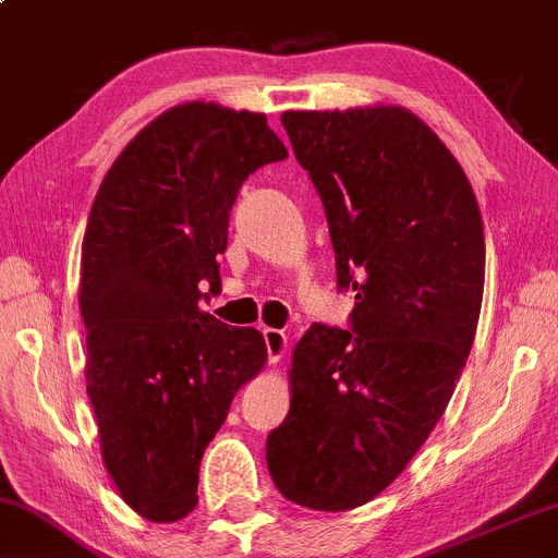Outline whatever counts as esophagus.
I'll list each match as a JSON object with an SVG mask.
<instances>
[{
  "instance_id": "1",
  "label": "esophagus",
  "mask_w": 558,
  "mask_h": 558,
  "mask_svg": "<svg viewBox=\"0 0 558 558\" xmlns=\"http://www.w3.org/2000/svg\"><path fill=\"white\" fill-rule=\"evenodd\" d=\"M264 339L268 349V362H281L287 354V347H290V339H287L284 331H277V328H264Z\"/></svg>"
}]
</instances>
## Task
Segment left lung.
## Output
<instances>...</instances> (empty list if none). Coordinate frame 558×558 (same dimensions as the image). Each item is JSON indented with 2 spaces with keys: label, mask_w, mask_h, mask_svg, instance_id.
Returning <instances> with one entry per match:
<instances>
[{
  "label": "left lung",
  "mask_w": 558,
  "mask_h": 558,
  "mask_svg": "<svg viewBox=\"0 0 558 558\" xmlns=\"http://www.w3.org/2000/svg\"><path fill=\"white\" fill-rule=\"evenodd\" d=\"M326 209L352 331L292 352L290 414L268 435L277 489L354 510L401 476L450 403L484 298V222L445 142L401 106L281 113Z\"/></svg>",
  "instance_id": "8db88e82"
}]
</instances>
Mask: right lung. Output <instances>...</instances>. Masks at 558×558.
<instances>
[{
    "label": "right lung",
    "instance_id": "right-lung-1",
    "mask_svg": "<svg viewBox=\"0 0 558 558\" xmlns=\"http://www.w3.org/2000/svg\"><path fill=\"white\" fill-rule=\"evenodd\" d=\"M284 157L264 113L191 100L149 121L95 194L80 271L85 383L106 471L149 522L194 510L206 445L266 364L256 328L225 326L198 300L222 287L240 185Z\"/></svg>",
    "mask_w": 558,
    "mask_h": 558
}]
</instances>
